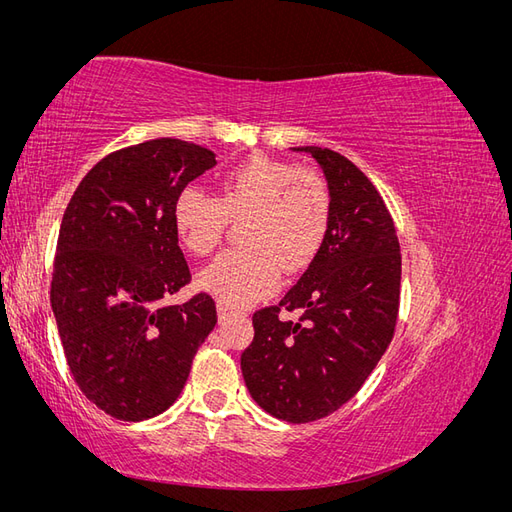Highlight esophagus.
<instances>
[{
    "mask_svg": "<svg viewBox=\"0 0 512 512\" xmlns=\"http://www.w3.org/2000/svg\"><path fill=\"white\" fill-rule=\"evenodd\" d=\"M228 314H230V307L226 303H218V316H220V320H224Z\"/></svg>",
    "mask_w": 512,
    "mask_h": 512,
    "instance_id": "obj_1",
    "label": "esophagus"
}]
</instances>
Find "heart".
<instances>
[{
    "instance_id": "1",
    "label": "heart",
    "mask_w": 512,
    "mask_h": 512,
    "mask_svg": "<svg viewBox=\"0 0 512 512\" xmlns=\"http://www.w3.org/2000/svg\"><path fill=\"white\" fill-rule=\"evenodd\" d=\"M170 220L188 252L207 256L220 245L228 220L239 222L245 250L226 252L198 275L220 303L243 307L267 297L280 275L299 273L320 252L331 220V196L314 170L269 156H252L220 179L215 198L188 185Z\"/></svg>"
}]
</instances>
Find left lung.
I'll list each match as a JSON object with an SVG mask.
<instances>
[{"label": "left lung", "mask_w": 512, "mask_h": 512, "mask_svg": "<svg viewBox=\"0 0 512 512\" xmlns=\"http://www.w3.org/2000/svg\"><path fill=\"white\" fill-rule=\"evenodd\" d=\"M312 156L331 196L320 252L280 301L252 316L254 339L241 354L247 391L288 423H312L342 408L389 348L401 282L395 224L382 196L337 151L292 147ZM282 308H301L297 322Z\"/></svg>", "instance_id": "obj_1"}]
</instances>
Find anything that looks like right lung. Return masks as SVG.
Instances as JSON below:
<instances>
[{
  "label": "right lung",
  "mask_w": 512,
  "mask_h": 512,
  "mask_svg": "<svg viewBox=\"0 0 512 512\" xmlns=\"http://www.w3.org/2000/svg\"><path fill=\"white\" fill-rule=\"evenodd\" d=\"M215 153L156 138L102 158L61 220L51 307L74 382L102 412L138 423L175 404L218 316L209 294L162 301L190 282L170 220L175 196Z\"/></svg>",
  "instance_id": "obj_1"
}]
</instances>
